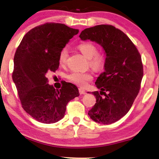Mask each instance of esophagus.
<instances>
[{
	"instance_id": "34e87169",
	"label": "esophagus",
	"mask_w": 159,
	"mask_h": 159,
	"mask_svg": "<svg viewBox=\"0 0 159 159\" xmlns=\"http://www.w3.org/2000/svg\"><path fill=\"white\" fill-rule=\"evenodd\" d=\"M79 91L80 94H85V93H86V91H85V89H82V88H80L79 89Z\"/></svg>"
}]
</instances>
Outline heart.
Masks as SVG:
<instances>
[{"instance_id":"obj_1","label":"heart","mask_w":159,"mask_h":159,"mask_svg":"<svg viewBox=\"0 0 159 159\" xmlns=\"http://www.w3.org/2000/svg\"><path fill=\"white\" fill-rule=\"evenodd\" d=\"M79 50L83 55L89 60V65L95 70H102L104 68L107 62V57L104 53L97 52V48L94 44L91 42H86L80 43L79 46ZM68 58V50L63 48L59 52L58 61L60 66H64L67 63ZM67 79L70 82L84 87L93 79V75L89 72H79L73 71L67 75Z\"/></svg>"}]
</instances>
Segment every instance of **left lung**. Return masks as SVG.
Segmentation results:
<instances>
[{
  "label": "left lung",
  "instance_id": "8db88e82",
  "mask_svg": "<svg viewBox=\"0 0 159 159\" xmlns=\"http://www.w3.org/2000/svg\"><path fill=\"white\" fill-rule=\"evenodd\" d=\"M79 37L101 44L107 56L105 70L95 83L102 91L92 92L97 101L89 115L98 123H114L128 112L139 93L143 76L141 56L130 39L112 25L85 29Z\"/></svg>",
  "mask_w": 159,
  "mask_h": 159
}]
</instances>
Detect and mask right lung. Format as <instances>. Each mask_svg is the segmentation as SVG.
<instances>
[{"label":"right lung","mask_w":159,"mask_h":159,"mask_svg":"<svg viewBox=\"0 0 159 159\" xmlns=\"http://www.w3.org/2000/svg\"><path fill=\"white\" fill-rule=\"evenodd\" d=\"M79 32L63 24L48 22L29 31L16 51L13 80L23 109L38 122L59 121L68 102L79 96L73 84L64 81L56 90L47 78L59 68L60 51Z\"/></svg>","instance_id":"add662e5"}]
</instances>
